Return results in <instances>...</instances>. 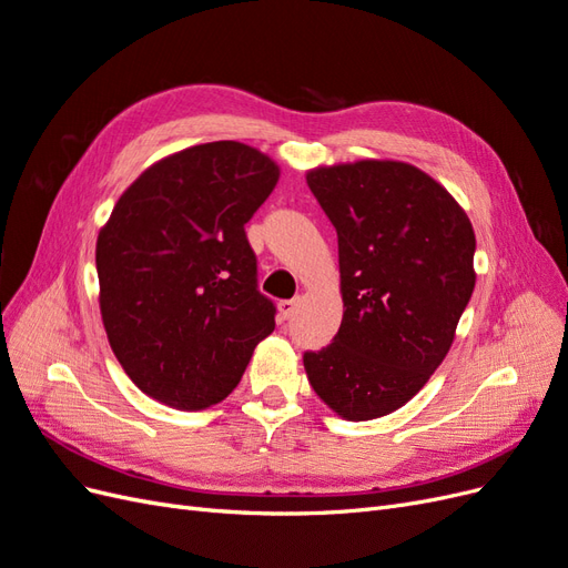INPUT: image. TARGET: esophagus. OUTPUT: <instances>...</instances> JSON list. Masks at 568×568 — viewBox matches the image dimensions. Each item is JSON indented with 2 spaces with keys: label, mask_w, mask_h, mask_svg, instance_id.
<instances>
[{
  "label": "esophagus",
  "mask_w": 568,
  "mask_h": 568,
  "mask_svg": "<svg viewBox=\"0 0 568 568\" xmlns=\"http://www.w3.org/2000/svg\"><path fill=\"white\" fill-rule=\"evenodd\" d=\"M280 315H282V320H291L294 317V313H296V307H298V301L296 298H291V301H280Z\"/></svg>",
  "instance_id": "34e87169"
}]
</instances>
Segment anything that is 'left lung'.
I'll list each match as a JSON object with an SVG mask.
<instances>
[{"mask_svg":"<svg viewBox=\"0 0 568 568\" xmlns=\"http://www.w3.org/2000/svg\"><path fill=\"white\" fill-rule=\"evenodd\" d=\"M305 180L338 234L343 320L303 367L341 419L369 422L415 398L448 355L476 284L474 227L403 161L320 165Z\"/></svg>","mask_w":568,"mask_h":568,"instance_id":"obj_1","label":"left lung"}]
</instances>
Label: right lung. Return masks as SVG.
Masks as SVG:
<instances>
[{
  "label": "right lung",
  "mask_w": 568,
  "mask_h": 568,
  "mask_svg": "<svg viewBox=\"0 0 568 568\" xmlns=\"http://www.w3.org/2000/svg\"><path fill=\"white\" fill-rule=\"evenodd\" d=\"M277 180L248 144H196L149 165L99 230L101 322L149 398L184 412L225 400L274 332L244 225Z\"/></svg>",
  "instance_id": "add662e5"
}]
</instances>
